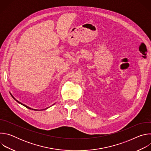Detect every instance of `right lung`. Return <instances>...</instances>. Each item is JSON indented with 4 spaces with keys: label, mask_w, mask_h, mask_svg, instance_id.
<instances>
[{
    "label": "right lung",
    "mask_w": 151,
    "mask_h": 151,
    "mask_svg": "<svg viewBox=\"0 0 151 151\" xmlns=\"http://www.w3.org/2000/svg\"><path fill=\"white\" fill-rule=\"evenodd\" d=\"M11 96H12V98H13V99H14V100H15V101H17V102H18V103H19V104H22V105H23V106H25V107H27V108H28V109H32V110H34V111H39V110H38V109H32V108H30V107H29V106H26V105H25V104H23V103H21V102H19V101H18V100H16V99H15V98H14V97H13V96H12V94H11ZM48 107H47V108H46V109H48ZM45 109H43V110H45Z\"/></svg>",
    "instance_id": "obj_1"
}]
</instances>
